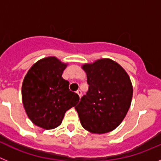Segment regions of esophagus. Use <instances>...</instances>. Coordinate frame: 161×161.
Wrapping results in <instances>:
<instances>
[{
  "instance_id": "34e87169",
  "label": "esophagus",
  "mask_w": 161,
  "mask_h": 161,
  "mask_svg": "<svg viewBox=\"0 0 161 161\" xmlns=\"http://www.w3.org/2000/svg\"><path fill=\"white\" fill-rule=\"evenodd\" d=\"M76 93H77L78 94V96L80 97H81V96H82V92L80 90H77L76 91Z\"/></svg>"
}]
</instances>
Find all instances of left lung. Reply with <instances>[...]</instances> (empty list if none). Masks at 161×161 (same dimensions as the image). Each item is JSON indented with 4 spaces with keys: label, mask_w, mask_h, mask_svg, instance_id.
Here are the masks:
<instances>
[{
    "label": "left lung",
    "mask_w": 161,
    "mask_h": 161,
    "mask_svg": "<svg viewBox=\"0 0 161 161\" xmlns=\"http://www.w3.org/2000/svg\"><path fill=\"white\" fill-rule=\"evenodd\" d=\"M82 68L89 86L75 106L80 123L91 133L112 131L123 122L131 103L133 87L128 74L110 59H97Z\"/></svg>",
    "instance_id": "8db88e82"
}]
</instances>
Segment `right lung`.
<instances>
[{"label": "right lung", "instance_id": "right-lung-1", "mask_svg": "<svg viewBox=\"0 0 161 161\" xmlns=\"http://www.w3.org/2000/svg\"><path fill=\"white\" fill-rule=\"evenodd\" d=\"M67 64L54 56L37 61L28 71L22 86V103L31 121L41 128L59 126L64 114L78 103L77 93L62 77Z\"/></svg>", "mask_w": 161, "mask_h": 161}]
</instances>
